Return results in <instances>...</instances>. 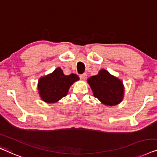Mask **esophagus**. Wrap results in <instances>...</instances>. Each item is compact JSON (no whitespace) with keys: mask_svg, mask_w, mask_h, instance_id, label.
Wrapping results in <instances>:
<instances>
[{"mask_svg":"<svg viewBox=\"0 0 157 157\" xmlns=\"http://www.w3.org/2000/svg\"><path fill=\"white\" fill-rule=\"evenodd\" d=\"M86 77H87V74H83L80 75V78L81 79V80H83V81L86 80Z\"/></svg>","mask_w":157,"mask_h":157,"instance_id":"1","label":"esophagus"}]
</instances>
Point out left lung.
Returning <instances> with one entry per match:
<instances>
[{
    "mask_svg": "<svg viewBox=\"0 0 157 157\" xmlns=\"http://www.w3.org/2000/svg\"><path fill=\"white\" fill-rule=\"evenodd\" d=\"M95 98L107 106H115L124 98V87L122 80L110 74L105 69H101L95 76L87 80Z\"/></svg>",
    "mask_w": 157,
    "mask_h": 157,
    "instance_id": "1",
    "label": "left lung"
}]
</instances>
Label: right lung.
Listing matches in <instances>:
<instances>
[{
    "label": "right lung",
    "mask_w": 157,
    "mask_h": 157,
    "mask_svg": "<svg viewBox=\"0 0 157 157\" xmlns=\"http://www.w3.org/2000/svg\"><path fill=\"white\" fill-rule=\"evenodd\" d=\"M78 80L79 77L76 74L66 76L63 70L58 67L52 73L40 77L37 83L38 93L45 103H57L67 95L72 84Z\"/></svg>",
    "instance_id": "obj_1"
}]
</instances>
